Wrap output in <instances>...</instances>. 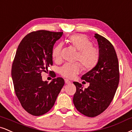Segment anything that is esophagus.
Masks as SVG:
<instances>
[{
  "mask_svg": "<svg viewBox=\"0 0 132 132\" xmlns=\"http://www.w3.org/2000/svg\"><path fill=\"white\" fill-rule=\"evenodd\" d=\"M64 81H65V83H66V84H70L71 83V81L69 80V79H65Z\"/></svg>",
  "mask_w": 132,
  "mask_h": 132,
  "instance_id": "esophagus-1",
  "label": "esophagus"
}]
</instances>
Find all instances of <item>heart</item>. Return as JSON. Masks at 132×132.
<instances>
[{"label": "heart", "instance_id": "heart-1", "mask_svg": "<svg viewBox=\"0 0 132 132\" xmlns=\"http://www.w3.org/2000/svg\"><path fill=\"white\" fill-rule=\"evenodd\" d=\"M69 44L79 51L76 60L80 61L85 69H91L97 63L99 58V51L95 46L92 45L91 40L84 34H75L69 37ZM63 43H59L53 48L52 57L55 61L61 59V51ZM80 63H66L60 68L61 75L68 78H73L82 70Z\"/></svg>", "mask_w": 132, "mask_h": 132}]
</instances>
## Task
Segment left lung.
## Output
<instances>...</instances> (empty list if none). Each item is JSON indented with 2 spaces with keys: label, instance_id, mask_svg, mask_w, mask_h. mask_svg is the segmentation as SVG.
<instances>
[{
  "label": "left lung",
  "instance_id": "obj_1",
  "mask_svg": "<svg viewBox=\"0 0 132 132\" xmlns=\"http://www.w3.org/2000/svg\"><path fill=\"white\" fill-rule=\"evenodd\" d=\"M95 37L99 45L98 63L81 77L89 82V87L83 90L82 84L73 82L76 87L74 106L80 113L90 117L97 116L108 108L119 82L118 58L113 45L101 35L95 34Z\"/></svg>",
  "mask_w": 132,
  "mask_h": 132
}]
</instances>
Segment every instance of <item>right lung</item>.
I'll use <instances>...</instances> for the list:
<instances>
[{"label":"right lung","instance_id":"right-lung-1","mask_svg":"<svg viewBox=\"0 0 132 132\" xmlns=\"http://www.w3.org/2000/svg\"><path fill=\"white\" fill-rule=\"evenodd\" d=\"M63 32L33 31L21 41L13 61L12 77L14 90L22 107L36 116L52 109L64 84L62 77L50 83L42 80L41 73L53 64L52 52ZM51 75L56 77L55 72Z\"/></svg>","mask_w":132,"mask_h":132}]
</instances>
